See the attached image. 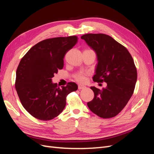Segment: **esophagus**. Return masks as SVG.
Instances as JSON below:
<instances>
[{
    "label": "esophagus",
    "mask_w": 154,
    "mask_h": 154,
    "mask_svg": "<svg viewBox=\"0 0 154 154\" xmlns=\"http://www.w3.org/2000/svg\"><path fill=\"white\" fill-rule=\"evenodd\" d=\"M86 87L84 85H78V89H83V88H85Z\"/></svg>",
    "instance_id": "esophagus-1"
}]
</instances>
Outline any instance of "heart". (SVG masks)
<instances>
[{
    "mask_svg": "<svg viewBox=\"0 0 154 154\" xmlns=\"http://www.w3.org/2000/svg\"><path fill=\"white\" fill-rule=\"evenodd\" d=\"M76 80L79 82H84L86 80V76L84 73H78L75 76Z\"/></svg>",
    "mask_w": 154,
    "mask_h": 154,
    "instance_id": "obj_1",
    "label": "heart"
}]
</instances>
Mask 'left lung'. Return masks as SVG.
<instances>
[{
    "instance_id": "obj_1",
    "label": "left lung",
    "mask_w": 154,
    "mask_h": 154,
    "mask_svg": "<svg viewBox=\"0 0 154 154\" xmlns=\"http://www.w3.org/2000/svg\"><path fill=\"white\" fill-rule=\"evenodd\" d=\"M94 51L97 63L94 82L106 83L100 90L95 87L93 100L87 103L89 109L103 118L118 114L132 97L137 82V70L128 51L111 36L105 34H86L81 36Z\"/></svg>"
}]
</instances>
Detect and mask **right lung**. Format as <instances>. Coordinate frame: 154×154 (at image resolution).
<instances>
[{
  "label": "right lung",
  "instance_id": "1",
  "mask_svg": "<svg viewBox=\"0 0 154 154\" xmlns=\"http://www.w3.org/2000/svg\"><path fill=\"white\" fill-rule=\"evenodd\" d=\"M76 36L40 42L24 55L16 72L15 88L24 108L35 118L48 121L62 112L66 97L78 89L75 83L58 87L52 78L63 67V58L77 42Z\"/></svg>",
  "mask_w": 154,
  "mask_h": 154
}]
</instances>
